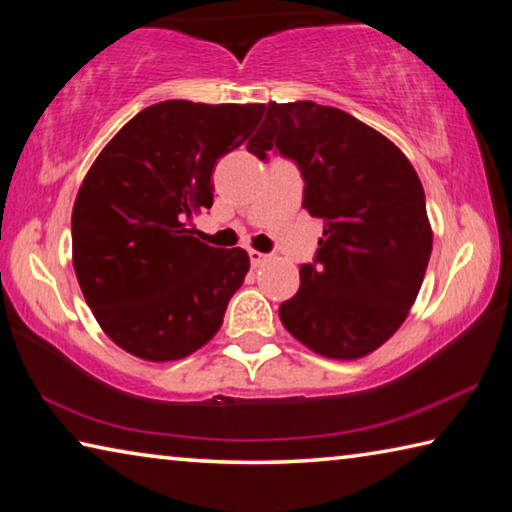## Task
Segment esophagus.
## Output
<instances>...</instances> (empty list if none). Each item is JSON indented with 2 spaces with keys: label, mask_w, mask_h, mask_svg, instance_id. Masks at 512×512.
<instances>
[{
  "label": "esophagus",
  "mask_w": 512,
  "mask_h": 512,
  "mask_svg": "<svg viewBox=\"0 0 512 512\" xmlns=\"http://www.w3.org/2000/svg\"><path fill=\"white\" fill-rule=\"evenodd\" d=\"M248 257H250V264H253V266H262L266 259H268V255L259 253V250H253V248L248 250Z\"/></svg>",
  "instance_id": "obj_1"
}]
</instances>
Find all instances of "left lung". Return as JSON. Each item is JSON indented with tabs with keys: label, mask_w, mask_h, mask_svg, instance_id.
<instances>
[{
	"label": "left lung",
	"mask_w": 512,
	"mask_h": 512,
	"mask_svg": "<svg viewBox=\"0 0 512 512\" xmlns=\"http://www.w3.org/2000/svg\"><path fill=\"white\" fill-rule=\"evenodd\" d=\"M273 146L298 162L302 207L325 223L282 325L320 357H366L409 316L431 257L418 173L388 137L314 101L268 103L248 151L264 160Z\"/></svg>",
	"instance_id": "1"
}]
</instances>
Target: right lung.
Instances as JSON below:
<instances>
[{"label": "right lung", "instance_id": "right-lung-1", "mask_svg": "<svg viewBox=\"0 0 512 512\" xmlns=\"http://www.w3.org/2000/svg\"><path fill=\"white\" fill-rule=\"evenodd\" d=\"M264 103L162 101L128 121L85 173L72 210V264L112 343L178 361L212 339L250 268L244 248L192 237L212 207V173L244 144Z\"/></svg>", "mask_w": 512, "mask_h": 512}]
</instances>
